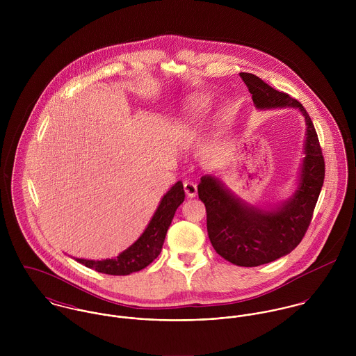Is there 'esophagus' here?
I'll list each match as a JSON object with an SVG mask.
<instances>
[{
    "mask_svg": "<svg viewBox=\"0 0 356 356\" xmlns=\"http://www.w3.org/2000/svg\"><path fill=\"white\" fill-rule=\"evenodd\" d=\"M184 191L188 195V197H195L197 195V186L192 181H185L184 182Z\"/></svg>",
    "mask_w": 356,
    "mask_h": 356,
    "instance_id": "obj_1",
    "label": "esophagus"
}]
</instances>
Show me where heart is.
<instances>
[{"mask_svg":"<svg viewBox=\"0 0 356 356\" xmlns=\"http://www.w3.org/2000/svg\"><path fill=\"white\" fill-rule=\"evenodd\" d=\"M192 108H193V112H192V115H191V122H197L199 120V118L202 116L200 115V112L203 111L204 104L202 100H196V102L192 104Z\"/></svg>","mask_w":356,"mask_h":356,"instance_id":"1","label":"heart"}]
</instances>
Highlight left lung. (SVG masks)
Listing matches in <instances>:
<instances>
[{
	"mask_svg": "<svg viewBox=\"0 0 356 356\" xmlns=\"http://www.w3.org/2000/svg\"><path fill=\"white\" fill-rule=\"evenodd\" d=\"M240 76L257 108H299L307 124L300 185L295 196L280 208L260 211L247 207L212 177H203L199 184V199L205 204L207 232L213 250L233 264L254 267L292 252L303 240L323 185L325 159L312 120L300 102L254 74L240 72Z\"/></svg>",
	"mask_w": 356,
	"mask_h": 356,
	"instance_id": "1",
	"label": "left lung"
}]
</instances>
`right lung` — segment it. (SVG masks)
I'll return each mask as SVG.
<instances>
[{"label": "right lung", "instance_id": "add662e5", "mask_svg": "<svg viewBox=\"0 0 356 356\" xmlns=\"http://www.w3.org/2000/svg\"><path fill=\"white\" fill-rule=\"evenodd\" d=\"M185 199L182 182H177L161 199L152 220L143 236L123 254L115 259L86 260L76 259L83 266L109 275H129L149 266L161 252V247L177 208Z\"/></svg>", "mask_w": 356, "mask_h": 356}]
</instances>
